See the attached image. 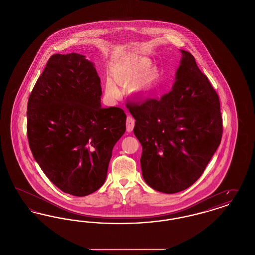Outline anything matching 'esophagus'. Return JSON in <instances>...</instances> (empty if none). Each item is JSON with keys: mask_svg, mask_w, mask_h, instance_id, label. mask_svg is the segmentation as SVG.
Here are the masks:
<instances>
[{"mask_svg": "<svg viewBox=\"0 0 255 255\" xmlns=\"http://www.w3.org/2000/svg\"><path fill=\"white\" fill-rule=\"evenodd\" d=\"M133 126H134V120L131 116H128L127 117V121H126V129H127V132H132L133 129Z\"/></svg>", "mask_w": 255, "mask_h": 255, "instance_id": "esophagus-1", "label": "esophagus"}]
</instances>
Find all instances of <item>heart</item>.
<instances>
[{
    "instance_id": "b5f03b06",
    "label": "heart",
    "mask_w": 255,
    "mask_h": 255,
    "mask_svg": "<svg viewBox=\"0 0 255 255\" xmlns=\"http://www.w3.org/2000/svg\"><path fill=\"white\" fill-rule=\"evenodd\" d=\"M152 63L145 59L139 58H126L114 65L112 70V77L114 81L126 87L133 84L131 92L137 97H145L159 79V71L158 69H151ZM107 92L112 96L118 95V89L112 81L106 83Z\"/></svg>"
}]
</instances>
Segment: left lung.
<instances>
[{"mask_svg":"<svg viewBox=\"0 0 255 255\" xmlns=\"http://www.w3.org/2000/svg\"><path fill=\"white\" fill-rule=\"evenodd\" d=\"M181 51L168 94L126 105L142 146V177L150 187L166 194L181 192L202 176L223 133L217 93L194 56Z\"/></svg>","mask_w":255,"mask_h":255,"instance_id":"obj_1","label":"left lung"}]
</instances>
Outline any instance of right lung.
<instances>
[{"instance_id":"right-lung-1","label":"right lung","mask_w":255,"mask_h":255,"mask_svg":"<svg viewBox=\"0 0 255 255\" xmlns=\"http://www.w3.org/2000/svg\"><path fill=\"white\" fill-rule=\"evenodd\" d=\"M101 95L94 64L73 52L51 55L28 97L31 153L65 193L83 197L100 188L113 148L125 133L124 111L102 108Z\"/></svg>"}]
</instances>
